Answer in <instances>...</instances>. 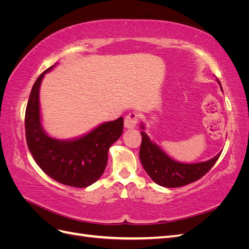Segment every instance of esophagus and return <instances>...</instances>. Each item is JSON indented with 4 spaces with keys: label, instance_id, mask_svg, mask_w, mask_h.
<instances>
[{
    "label": "esophagus",
    "instance_id": "34e87169",
    "mask_svg": "<svg viewBox=\"0 0 249 249\" xmlns=\"http://www.w3.org/2000/svg\"><path fill=\"white\" fill-rule=\"evenodd\" d=\"M139 115L136 112H131L124 118V126L126 129H134L137 126Z\"/></svg>",
    "mask_w": 249,
    "mask_h": 249
}]
</instances>
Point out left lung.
Here are the masks:
<instances>
[{
	"label": "left lung",
	"instance_id": "obj_1",
	"mask_svg": "<svg viewBox=\"0 0 249 249\" xmlns=\"http://www.w3.org/2000/svg\"><path fill=\"white\" fill-rule=\"evenodd\" d=\"M221 86V83L217 79ZM143 129V124L141 125ZM141 146L139 157L143 168L149 178L158 185L166 188H177L188 185L202 178L213 167L221 154L207 162L184 164L172 160L163 150L149 140L147 135L141 131Z\"/></svg>",
	"mask_w": 249,
	"mask_h": 249
}]
</instances>
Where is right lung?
<instances>
[{
  "instance_id": "add662e5",
  "label": "right lung",
  "mask_w": 249,
  "mask_h": 249,
  "mask_svg": "<svg viewBox=\"0 0 249 249\" xmlns=\"http://www.w3.org/2000/svg\"><path fill=\"white\" fill-rule=\"evenodd\" d=\"M53 67L37 78L30 93L25 114L27 145L37 165L50 178L66 186L85 188L104 173L108 150L123 134L124 118L105 123L76 140L61 141L48 136L40 124L39 87L44 73Z\"/></svg>"
}]
</instances>
